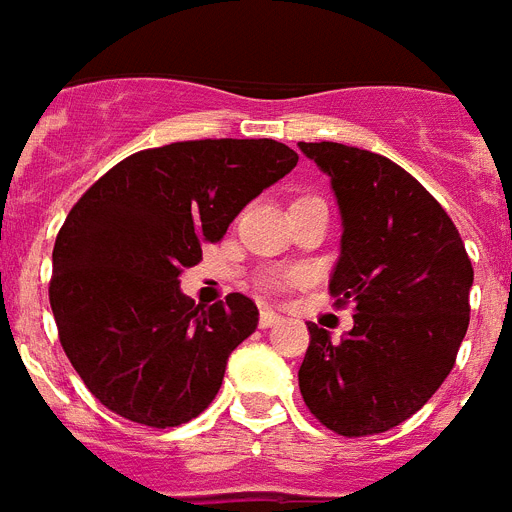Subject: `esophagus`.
Masks as SVG:
<instances>
[{"label": "esophagus", "instance_id": "1", "mask_svg": "<svg viewBox=\"0 0 512 512\" xmlns=\"http://www.w3.org/2000/svg\"><path fill=\"white\" fill-rule=\"evenodd\" d=\"M283 317L278 315V312H273V309H263L260 312V328H273V325H278Z\"/></svg>", "mask_w": 512, "mask_h": 512}]
</instances>
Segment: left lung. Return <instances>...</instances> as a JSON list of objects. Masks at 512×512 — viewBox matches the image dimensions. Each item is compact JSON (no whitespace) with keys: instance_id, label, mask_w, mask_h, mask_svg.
Masks as SVG:
<instances>
[{"instance_id":"1","label":"left lung","mask_w":512,"mask_h":512,"mask_svg":"<svg viewBox=\"0 0 512 512\" xmlns=\"http://www.w3.org/2000/svg\"><path fill=\"white\" fill-rule=\"evenodd\" d=\"M299 148L330 176L341 210L330 294L356 304L341 341L307 322L299 390L338 435L388 432L450 375L468 330L474 268L448 213L398 163L341 143Z\"/></svg>"}]
</instances>
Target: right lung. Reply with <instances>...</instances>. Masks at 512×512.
<instances>
[{
    "mask_svg": "<svg viewBox=\"0 0 512 512\" xmlns=\"http://www.w3.org/2000/svg\"><path fill=\"white\" fill-rule=\"evenodd\" d=\"M296 161L268 137L187 140L132 153L77 200L49 302L64 354L106 409L156 429L208 409L260 312L244 294L195 307L179 276Z\"/></svg>",
    "mask_w": 512,
    "mask_h": 512,
    "instance_id": "right-lung-1",
    "label": "right lung"
}]
</instances>
